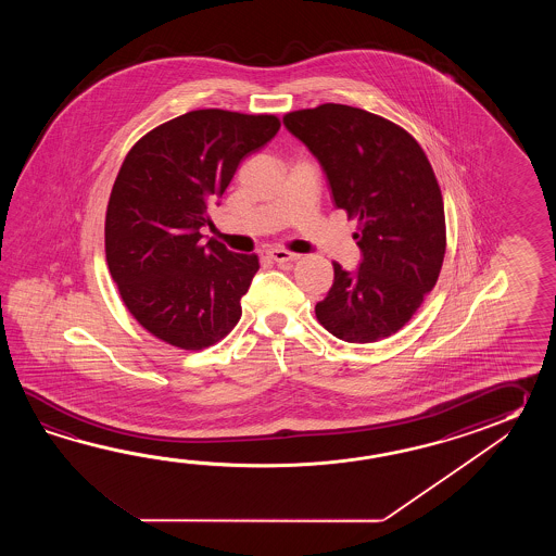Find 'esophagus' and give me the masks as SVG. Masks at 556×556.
<instances>
[{
  "instance_id": "esophagus-1",
  "label": "esophagus",
  "mask_w": 556,
  "mask_h": 556,
  "mask_svg": "<svg viewBox=\"0 0 556 556\" xmlns=\"http://www.w3.org/2000/svg\"><path fill=\"white\" fill-rule=\"evenodd\" d=\"M268 256H270L274 262H278V264L298 261V254H294V252H288V250L283 249H270L268 250Z\"/></svg>"
}]
</instances>
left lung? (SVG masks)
<instances>
[{
    "mask_svg": "<svg viewBox=\"0 0 556 556\" xmlns=\"http://www.w3.org/2000/svg\"><path fill=\"white\" fill-rule=\"evenodd\" d=\"M282 121L316 156L333 204L359 220L362 262L355 270L333 262L319 324L343 342L383 340L412 319L441 273L445 213L433 168L407 130L357 106L326 103Z\"/></svg>",
    "mask_w": 556,
    "mask_h": 556,
    "instance_id": "1",
    "label": "left lung"
}]
</instances>
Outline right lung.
Masks as SVG:
<instances>
[{"label": "right lung", "instance_id": "right-lung-1", "mask_svg": "<svg viewBox=\"0 0 556 556\" xmlns=\"http://www.w3.org/2000/svg\"><path fill=\"white\" fill-rule=\"evenodd\" d=\"M278 129L274 115L201 109L147 132L125 156L106 206V264L125 306L159 340L204 350L237 326L258 256L202 242L201 228L240 161Z\"/></svg>", "mask_w": 556, "mask_h": 556}]
</instances>
